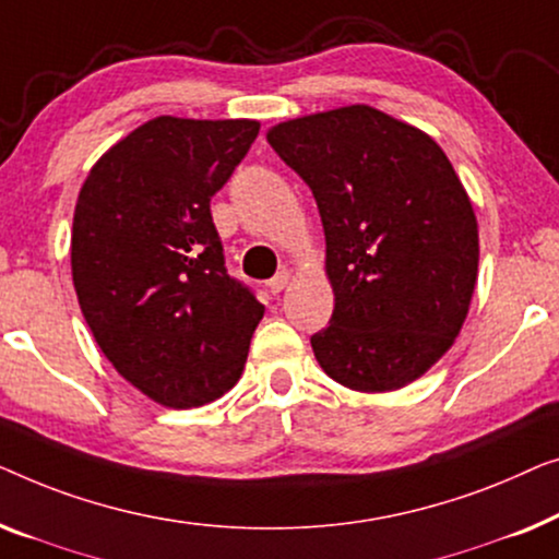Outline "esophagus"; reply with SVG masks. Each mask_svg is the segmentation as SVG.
<instances>
[{"mask_svg": "<svg viewBox=\"0 0 559 559\" xmlns=\"http://www.w3.org/2000/svg\"><path fill=\"white\" fill-rule=\"evenodd\" d=\"M288 281H290V273L288 271H281V273H276V276L269 281V290H271L273 296H278L281 290L288 286Z\"/></svg>", "mask_w": 559, "mask_h": 559, "instance_id": "34e87169", "label": "esophagus"}]
</instances>
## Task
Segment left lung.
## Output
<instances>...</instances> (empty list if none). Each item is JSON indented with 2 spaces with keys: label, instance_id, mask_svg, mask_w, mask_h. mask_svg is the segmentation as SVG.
I'll list each match as a JSON object with an SVG mask.
<instances>
[{
  "label": "left lung",
  "instance_id": "obj_1",
  "mask_svg": "<svg viewBox=\"0 0 559 559\" xmlns=\"http://www.w3.org/2000/svg\"><path fill=\"white\" fill-rule=\"evenodd\" d=\"M269 144L309 185L334 288L311 336L324 372L359 392L400 390L451 349L478 271V227L433 139L372 106L273 126Z\"/></svg>",
  "mask_w": 559,
  "mask_h": 559
}]
</instances>
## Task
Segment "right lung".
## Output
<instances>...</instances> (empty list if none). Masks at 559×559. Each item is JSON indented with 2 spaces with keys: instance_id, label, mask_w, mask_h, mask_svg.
I'll return each instance as SVG.
<instances>
[{
  "instance_id": "right-lung-1",
  "label": "right lung",
  "mask_w": 559,
  "mask_h": 559,
  "mask_svg": "<svg viewBox=\"0 0 559 559\" xmlns=\"http://www.w3.org/2000/svg\"><path fill=\"white\" fill-rule=\"evenodd\" d=\"M261 123L159 116L96 162L78 194V304L123 380L187 411L240 380L263 304L225 269L210 200Z\"/></svg>"
}]
</instances>
